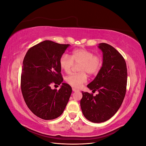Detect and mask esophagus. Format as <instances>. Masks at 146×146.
I'll return each instance as SVG.
<instances>
[{"instance_id": "obj_1", "label": "esophagus", "mask_w": 146, "mask_h": 146, "mask_svg": "<svg viewBox=\"0 0 146 146\" xmlns=\"http://www.w3.org/2000/svg\"><path fill=\"white\" fill-rule=\"evenodd\" d=\"M72 91H73L74 92H76V91H78V90H77L76 88H72Z\"/></svg>"}]
</instances>
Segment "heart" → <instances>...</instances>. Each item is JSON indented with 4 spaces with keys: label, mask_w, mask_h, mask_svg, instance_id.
Listing matches in <instances>:
<instances>
[{
    "label": "heart",
    "mask_w": 146,
    "mask_h": 146,
    "mask_svg": "<svg viewBox=\"0 0 146 146\" xmlns=\"http://www.w3.org/2000/svg\"><path fill=\"white\" fill-rule=\"evenodd\" d=\"M75 64L78 65V70L81 72L77 74H71L66 77V80L71 86L79 88L87 81L86 73L94 74L99 71L102 66V60L99 56L94 55L92 52L85 48H78L72 51L70 55L63 54L59 60L60 68L69 74Z\"/></svg>",
    "instance_id": "1"
}]
</instances>
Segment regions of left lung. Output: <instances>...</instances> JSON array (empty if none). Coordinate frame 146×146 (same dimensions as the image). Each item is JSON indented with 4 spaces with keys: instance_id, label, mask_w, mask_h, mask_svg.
<instances>
[{
    "instance_id": "1",
    "label": "left lung",
    "mask_w": 146,
    "mask_h": 146,
    "mask_svg": "<svg viewBox=\"0 0 146 146\" xmlns=\"http://www.w3.org/2000/svg\"><path fill=\"white\" fill-rule=\"evenodd\" d=\"M98 48L102 52V65L87 87L99 94L94 96L82 91L80 100L83 116L94 123L107 121L116 113L124 99L127 82L126 63L120 53L106 43L99 44Z\"/></svg>"
}]
</instances>
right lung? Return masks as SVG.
<instances>
[{
    "instance_id": "obj_1",
    "label": "right lung",
    "mask_w": 146,
    "mask_h": 146,
    "mask_svg": "<svg viewBox=\"0 0 146 146\" xmlns=\"http://www.w3.org/2000/svg\"><path fill=\"white\" fill-rule=\"evenodd\" d=\"M69 44L46 40L31 47L23 63L21 91L25 104L34 114L45 120L61 115L72 93V88L63 83L59 60ZM52 83L59 85L52 90Z\"/></svg>"
}]
</instances>
